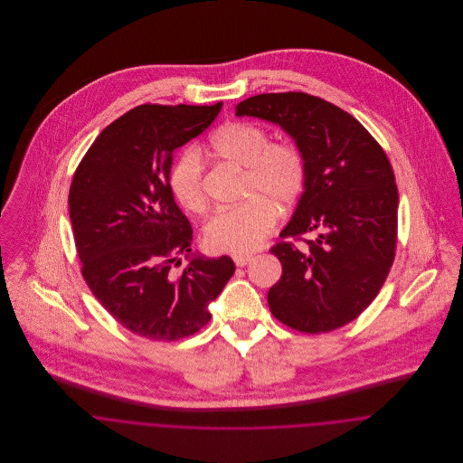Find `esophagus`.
<instances>
[{"mask_svg":"<svg viewBox=\"0 0 463 463\" xmlns=\"http://www.w3.org/2000/svg\"><path fill=\"white\" fill-rule=\"evenodd\" d=\"M233 262L239 265V267H244V265L253 262V255H235V257H233Z\"/></svg>","mask_w":463,"mask_h":463,"instance_id":"1","label":"esophagus"}]
</instances>
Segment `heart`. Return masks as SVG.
<instances>
[{
	"label": "heart",
	"instance_id": "heart-1",
	"mask_svg": "<svg viewBox=\"0 0 463 463\" xmlns=\"http://www.w3.org/2000/svg\"><path fill=\"white\" fill-rule=\"evenodd\" d=\"M215 156L244 167V203L215 212L203 228V242L213 253H248L262 244L276 222L307 185V158L292 142H270L259 125L233 121L210 137ZM169 189L189 212L206 208L203 165L194 151L182 153L169 169Z\"/></svg>",
	"mask_w": 463,
	"mask_h": 463
}]
</instances>
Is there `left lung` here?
I'll return each mask as SVG.
<instances>
[{
  "instance_id": "obj_1",
  "label": "left lung",
  "mask_w": 463,
  "mask_h": 463,
  "mask_svg": "<svg viewBox=\"0 0 463 463\" xmlns=\"http://www.w3.org/2000/svg\"><path fill=\"white\" fill-rule=\"evenodd\" d=\"M239 118L270 121L307 158V185L270 253L281 278L267 294L272 316L305 333L354 321L378 296L394 262L396 178L383 147L351 114L305 92L259 94L235 107Z\"/></svg>"
}]
</instances>
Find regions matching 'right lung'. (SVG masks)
<instances>
[{"instance_id": "right-lung-1", "label": "right lung", "mask_w": 463, "mask_h": 463, "mask_svg": "<svg viewBox=\"0 0 463 463\" xmlns=\"http://www.w3.org/2000/svg\"><path fill=\"white\" fill-rule=\"evenodd\" d=\"M222 103L140 105L92 142L69 189L81 276L105 310L149 340H178L210 321L235 272L230 257L191 255L193 228L169 189L173 153L204 132Z\"/></svg>"}]
</instances>
